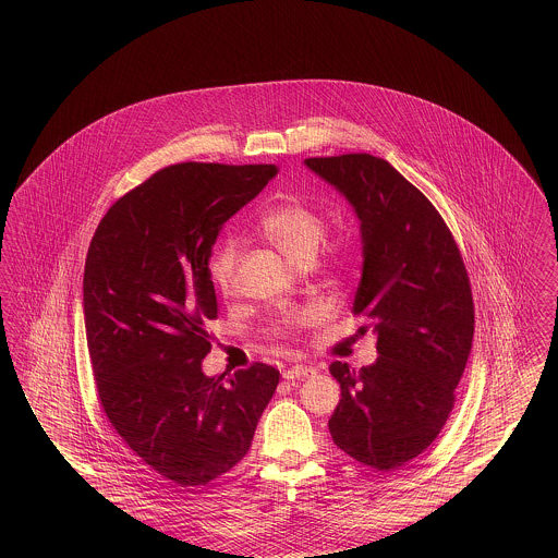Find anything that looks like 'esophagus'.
Here are the masks:
<instances>
[{
	"mask_svg": "<svg viewBox=\"0 0 558 558\" xmlns=\"http://www.w3.org/2000/svg\"><path fill=\"white\" fill-rule=\"evenodd\" d=\"M314 374H316V371L312 366H292L289 371L282 372V376L287 380H301V378H310Z\"/></svg>",
	"mask_w": 558,
	"mask_h": 558,
	"instance_id": "34e87169",
	"label": "esophagus"
}]
</instances>
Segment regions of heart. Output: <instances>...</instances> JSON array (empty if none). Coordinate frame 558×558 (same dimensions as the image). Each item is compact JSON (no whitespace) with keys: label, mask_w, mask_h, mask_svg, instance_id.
Wrapping results in <instances>:
<instances>
[{"label":"heart","mask_w":558,"mask_h":558,"mask_svg":"<svg viewBox=\"0 0 558 558\" xmlns=\"http://www.w3.org/2000/svg\"><path fill=\"white\" fill-rule=\"evenodd\" d=\"M259 228L266 236L289 262L294 266H307L316 259L319 244L326 236V221L319 213L299 205V203H284L271 207L264 213ZM335 262H345L349 246L343 240H337L328 248ZM240 264L239 240H226L213 255L211 278L215 287L223 294H230L236 287V271ZM314 316V312H301L291 319V324H303Z\"/></svg>","instance_id":"heart-1"}]
</instances>
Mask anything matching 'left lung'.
<instances>
[{"instance_id": "1", "label": "left lung", "mask_w": 558, "mask_h": 558, "mask_svg": "<svg viewBox=\"0 0 558 558\" xmlns=\"http://www.w3.org/2000/svg\"><path fill=\"white\" fill-rule=\"evenodd\" d=\"M360 221L362 278L353 314L366 316L378 357L355 372L332 362L341 401L328 421L353 460L393 471L435 441L466 366L475 310L450 230L418 187L372 155L305 159Z\"/></svg>"}]
</instances>
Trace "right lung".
<instances>
[{
  "instance_id": "right-lung-1",
  "label": "right lung",
  "mask_w": 558,
  "mask_h": 558,
  "mask_svg": "<svg viewBox=\"0 0 558 558\" xmlns=\"http://www.w3.org/2000/svg\"><path fill=\"white\" fill-rule=\"evenodd\" d=\"M276 165L180 162L119 198L85 259L83 316L110 425L180 487L207 485L251 448L280 372L253 364L207 376L205 322L217 318L209 259L223 223Z\"/></svg>"
}]
</instances>
